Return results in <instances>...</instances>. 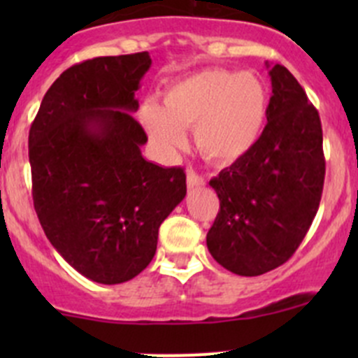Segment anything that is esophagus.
Wrapping results in <instances>:
<instances>
[{"mask_svg": "<svg viewBox=\"0 0 358 358\" xmlns=\"http://www.w3.org/2000/svg\"><path fill=\"white\" fill-rule=\"evenodd\" d=\"M206 183L204 176H201L199 173H196L194 169H189L187 171V185L189 189H196V187H202Z\"/></svg>", "mask_w": 358, "mask_h": 358, "instance_id": "obj_1", "label": "esophagus"}]
</instances>
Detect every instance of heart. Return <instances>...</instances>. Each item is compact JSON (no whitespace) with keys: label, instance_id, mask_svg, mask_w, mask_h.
<instances>
[{"label":"heart","instance_id":"b5f03b06","mask_svg":"<svg viewBox=\"0 0 358 358\" xmlns=\"http://www.w3.org/2000/svg\"><path fill=\"white\" fill-rule=\"evenodd\" d=\"M268 95L252 72L204 69L173 83L162 106L147 102L140 110L143 128L159 149L175 150L185 143L183 128H192L204 156L234 161L246 154L262 135Z\"/></svg>","mask_w":358,"mask_h":358}]
</instances>
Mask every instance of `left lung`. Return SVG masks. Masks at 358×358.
<instances>
[{
    "mask_svg": "<svg viewBox=\"0 0 358 358\" xmlns=\"http://www.w3.org/2000/svg\"><path fill=\"white\" fill-rule=\"evenodd\" d=\"M272 96L258 142L209 182L220 211L206 236L230 272L262 275L294 255L319 209L326 176L322 124L286 67L270 69Z\"/></svg>",
    "mask_w": 358,
    "mask_h": 358,
    "instance_id": "8db88e82",
    "label": "left lung"
}]
</instances>
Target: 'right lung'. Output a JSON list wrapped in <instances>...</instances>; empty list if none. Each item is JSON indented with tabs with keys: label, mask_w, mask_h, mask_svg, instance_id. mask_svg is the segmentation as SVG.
<instances>
[{
	"label": "right lung",
	"mask_w": 358,
	"mask_h": 358,
	"mask_svg": "<svg viewBox=\"0 0 358 358\" xmlns=\"http://www.w3.org/2000/svg\"><path fill=\"white\" fill-rule=\"evenodd\" d=\"M149 52L96 57L50 86L29 129L36 215L81 275L121 284L152 262L161 223L183 201V168L143 159L147 133L131 112Z\"/></svg>",
	"instance_id": "obj_1"
}]
</instances>
